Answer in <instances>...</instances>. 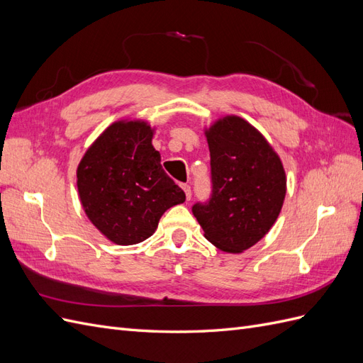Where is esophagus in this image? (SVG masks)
Masks as SVG:
<instances>
[{
	"label": "esophagus",
	"instance_id": "34e87169",
	"mask_svg": "<svg viewBox=\"0 0 363 363\" xmlns=\"http://www.w3.org/2000/svg\"><path fill=\"white\" fill-rule=\"evenodd\" d=\"M182 188H183L184 195H186V201H189V200H191V195H192V192H191V186H189V184H182Z\"/></svg>",
	"mask_w": 363,
	"mask_h": 363
}]
</instances>
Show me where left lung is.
<instances>
[{"mask_svg":"<svg viewBox=\"0 0 363 363\" xmlns=\"http://www.w3.org/2000/svg\"><path fill=\"white\" fill-rule=\"evenodd\" d=\"M211 151L212 196L192 207L204 238L225 252L256 245L277 221L286 172L260 131L236 115L204 128Z\"/></svg>","mask_w":363,"mask_h":363,"instance_id":"obj_1","label":"left lung"}]
</instances>
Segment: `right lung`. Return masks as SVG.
Here are the masks:
<instances>
[{"label": "right lung", "instance_id": "add662e5", "mask_svg": "<svg viewBox=\"0 0 363 363\" xmlns=\"http://www.w3.org/2000/svg\"><path fill=\"white\" fill-rule=\"evenodd\" d=\"M156 128L144 119H119L86 150L77 189L89 221L116 245H133L156 232L159 219L186 200L162 169L152 147Z\"/></svg>", "mask_w": 363, "mask_h": 363}]
</instances>
